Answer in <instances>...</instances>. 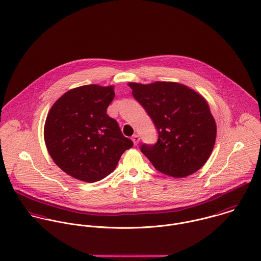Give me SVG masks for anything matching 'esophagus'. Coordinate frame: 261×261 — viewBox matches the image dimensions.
Masks as SVG:
<instances>
[{
    "instance_id": "1",
    "label": "esophagus",
    "mask_w": 261,
    "mask_h": 261,
    "mask_svg": "<svg viewBox=\"0 0 261 261\" xmlns=\"http://www.w3.org/2000/svg\"><path fill=\"white\" fill-rule=\"evenodd\" d=\"M132 140H133V142H134L135 145H138L139 142H140V136L136 134V135H134V136L132 137Z\"/></svg>"
}]
</instances>
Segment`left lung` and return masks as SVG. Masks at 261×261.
I'll list each match as a JSON object with an SVG mask.
<instances>
[{"mask_svg":"<svg viewBox=\"0 0 261 261\" xmlns=\"http://www.w3.org/2000/svg\"><path fill=\"white\" fill-rule=\"evenodd\" d=\"M158 130V141L142 153L160 172L183 178L199 170L215 146L217 125L206 100L175 82L128 83Z\"/></svg>","mask_w":261,"mask_h":261,"instance_id":"1","label":"left lung"}]
</instances>
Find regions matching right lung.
<instances>
[{
    "label": "right lung",
    "mask_w": 261,
    "mask_h": 261,
    "mask_svg": "<svg viewBox=\"0 0 261 261\" xmlns=\"http://www.w3.org/2000/svg\"><path fill=\"white\" fill-rule=\"evenodd\" d=\"M114 87L85 85L61 96L44 124V142L54 162L66 173L96 182L111 173L134 146L106 113Z\"/></svg>",
    "instance_id": "obj_1"
}]
</instances>
